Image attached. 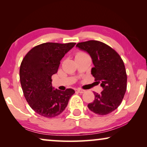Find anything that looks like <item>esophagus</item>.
Listing matches in <instances>:
<instances>
[{
    "instance_id": "1",
    "label": "esophagus",
    "mask_w": 147,
    "mask_h": 147,
    "mask_svg": "<svg viewBox=\"0 0 147 147\" xmlns=\"http://www.w3.org/2000/svg\"><path fill=\"white\" fill-rule=\"evenodd\" d=\"M77 91L79 92V93H84V92H85V90H82L81 88H78Z\"/></svg>"
}]
</instances>
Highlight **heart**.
I'll list each match as a JSON object with an SVG mask.
<instances>
[{"instance_id": "1", "label": "heart", "mask_w": 147, "mask_h": 147, "mask_svg": "<svg viewBox=\"0 0 147 147\" xmlns=\"http://www.w3.org/2000/svg\"><path fill=\"white\" fill-rule=\"evenodd\" d=\"M86 53H83V52H78V53L76 54V56H78V55H85Z\"/></svg>"}]
</instances>
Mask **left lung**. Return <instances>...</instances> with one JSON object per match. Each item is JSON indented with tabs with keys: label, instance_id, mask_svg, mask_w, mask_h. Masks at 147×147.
I'll use <instances>...</instances> for the list:
<instances>
[{
	"label": "left lung",
	"instance_id": "left-lung-1",
	"mask_svg": "<svg viewBox=\"0 0 147 147\" xmlns=\"http://www.w3.org/2000/svg\"><path fill=\"white\" fill-rule=\"evenodd\" d=\"M91 56L94 67L91 74L103 88L88 104L89 109L98 115H106L120 105L126 90L127 76L124 62L117 52L102 42L90 40L76 45Z\"/></svg>",
	"mask_w": 147,
	"mask_h": 147
}]
</instances>
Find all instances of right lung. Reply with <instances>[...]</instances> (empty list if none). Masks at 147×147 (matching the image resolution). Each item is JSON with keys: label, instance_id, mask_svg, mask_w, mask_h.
I'll use <instances>...</instances> for the list:
<instances>
[{"label": "right lung", "instance_id": "right-lung-1", "mask_svg": "<svg viewBox=\"0 0 147 147\" xmlns=\"http://www.w3.org/2000/svg\"><path fill=\"white\" fill-rule=\"evenodd\" d=\"M76 43H45L35 46L24 57L19 76L23 94L31 108L39 115L51 118L65 110L72 89L53 90L51 76L57 72L60 61Z\"/></svg>", "mask_w": 147, "mask_h": 147}]
</instances>
